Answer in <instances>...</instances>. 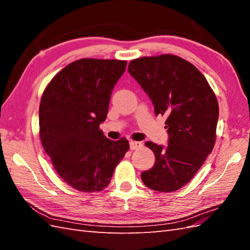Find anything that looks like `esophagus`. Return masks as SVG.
I'll use <instances>...</instances> for the list:
<instances>
[{"mask_svg": "<svg viewBox=\"0 0 250 250\" xmlns=\"http://www.w3.org/2000/svg\"><path fill=\"white\" fill-rule=\"evenodd\" d=\"M143 146V143L142 142H135V141H132L130 142V148L131 150H135V149H139Z\"/></svg>", "mask_w": 250, "mask_h": 250, "instance_id": "esophagus-1", "label": "esophagus"}]
</instances>
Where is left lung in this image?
Listing matches in <instances>:
<instances>
[{
	"label": "left lung",
	"mask_w": 250,
	"mask_h": 250,
	"mask_svg": "<svg viewBox=\"0 0 250 250\" xmlns=\"http://www.w3.org/2000/svg\"><path fill=\"white\" fill-rule=\"evenodd\" d=\"M128 72L149 95L156 115L167 117L168 145L145 143L156 162L141 178L155 191L178 190L192 179L213 150L218 101L203 74L178 56L137 58L129 63Z\"/></svg>",
	"instance_id": "left-lung-1"
}]
</instances>
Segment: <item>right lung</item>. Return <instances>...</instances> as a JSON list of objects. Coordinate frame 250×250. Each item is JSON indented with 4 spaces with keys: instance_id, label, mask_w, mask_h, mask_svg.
<instances>
[{
    "instance_id": "right-lung-1",
    "label": "right lung",
    "mask_w": 250,
    "mask_h": 250,
    "mask_svg": "<svg viewBox=\"0 0 250 250\" xmlns=\"http://www.w3.org/2000/svg\"><path fill=\"white\" fill-rule=\"evenodd\" d=\"M125 66V60L83 58L62 68L42 94V145L58 175L82 192L107 187L130 148L125 137L110 141L100 129Z\"/></svg>"
}]
</instances>
